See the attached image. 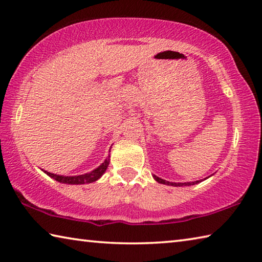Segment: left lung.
I'll use <instances>...</instances> for the list:
<instances>
[{
	"label": "left lung",
	"mask_w": 262,
	"mask_h": 262,
	"mask_svg": "<svg viewBox=\"0 0 262 262\" xmlns=\"http://www.w3.org/2000/svg\"><path fill=\"white\" fill-rule=\"evenodd\" d=\"M154 178L156 181L164 185H168V186H176V187H180V186H190V185H195V184H199L201 180H196V181H192V183H170V181H166L164 179H161L159 177L157 176H154Z\"/></svg>",
	"instance_id": "left-lung-1"
}]
</instances>
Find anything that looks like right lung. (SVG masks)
Returning a JSON list of instances; mask_svg holds the SVG:
<instances>
[{
  "mask_svg": "<svg viewBox=\"0 0 262 262\" xmlns=\"http://www.w3.org/2000/svg\"><path fill=\"white\" fill-rule=\"evenodd\" d=\"M110 164V159H105V162L99 165L97 168H95L94 171L89 172V173L85 174H79V176H73V177H64V176H59V174H54L51 173V172L43 171L47 176H50L51 178L55 179L56 181L62 184H69V185H82V184H90L94 183V181L98 180L101 176L105 173L106 168H107Z\"/></svg>",
  "mask_w": 262,
  "mask_h": 262,
  "instance_id": "obj_1",
  "label": "right lung"
}]
</instances>
